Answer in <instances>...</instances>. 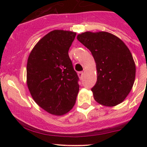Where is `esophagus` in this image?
<instances>
[{
	"instance_id": "obj_1",
	"label": "esophagus",
	"mask_w": 147,
	"mask_h": 147,
	"mask_svg": "<svg viewBox=\"0 0 147 147\" xmlns=\"http://www.w3.org/2000/svg\"><path fill=\"white\" fill-rule=\"evenodd\" d=\"M78 75H79V78H80V80H82L83 77H84V72H78Z\"/></svg>"
}]
</instances>
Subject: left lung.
<instances>
[{
  "label": "left lung",
  "instance_id": "1",
  "mask_svg": "<svg viewBox=\"0 0 147 147\" xmlns=\"http://www.w3.org/2000/svg\"><path fill=\"white\" fill-rule=\"evenodd\" d=\"M78 40L88 48L96 63L97 80L91 89L98 103L113 107L131 91L136 75L133 57L121 40L107 32H85Z\"/></svg>",
  "mask_w": 147,
  "mask_h": 147
}]
</instances>
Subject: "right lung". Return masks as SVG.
Instances as JSON below:
<instances>
[{
  "label": "right lung",
  "instance_id": "add662e5",
  "mask_svg": "<svg viewBox=\"0 0 147 147\" xmlns=\"http://www.w3.org/2000/svg\"><path fill=\"white\" fill-rule=\"evenodd\" d=\"M75 35L71 31H51L38 41L28 57L30 92L35 102L52 115L69 112L79 92V78L68 55Z\"/></svg>",
  "mask_w": 147,
  "mask_h": 147
}]
</instances>
